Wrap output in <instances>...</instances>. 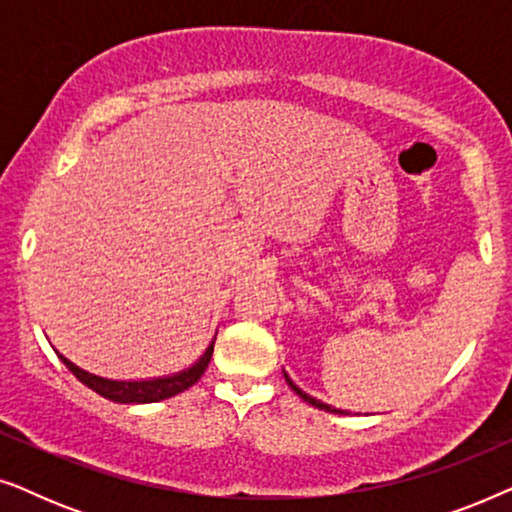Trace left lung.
Returning <instances> with one entry per match:
<instances>
[{
  "instance_id": "1",
  "label": "left lung",
  "mask_w": 512,
  "mask_h": 512,
  "mask_svg": "<svg viewBox=\"0 0 512 512\" xmlns=\"http://www.w3.org/2000/svg\"><path fill=\"white\" fill-rule=\"evenodd\" d=\"M286 382H289V387L293 389V391H296V394L300 396V398H303V401L305 403H310V405H314V408H319V410H326V412H335V415H345V410H338V408H331V405H326V403H321V401H317V398H312V396H307L305 394V391L303 389H298L296 387V384H293L291 380H289V377H286Z\"/></svg>"
}]
</instances>
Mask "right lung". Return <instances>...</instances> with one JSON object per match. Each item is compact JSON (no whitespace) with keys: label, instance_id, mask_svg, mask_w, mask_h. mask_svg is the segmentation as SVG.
I'll use <instances>...</instances> for the list:
<instances>
[{"label":"right lung","instance_id":"obj_1","mask_svg":"<svg viewBox=\"0 0 512 512\" xmlns=\"http://www.w3.org/2000/svg\"><path fill=\"white\" fill-rule=\"evenodd\" d=\"M214 352V342L207 347V352L202 354V359L191 366L184 373L172 375V377H160V380H142V382H118V380H104V377L90 375L86 370H81L79 366H74L72 361L65 359L60 354V359L65 366L72 370V373L79 377V380L90 387L97 394L109 398L114 403H158L163 398H172L186 391L188 387H193L195 382L200 380L202 373H205L209 359H212Z\"/></svg>","mask_w":512,"mask_h":512}]
</instances>
